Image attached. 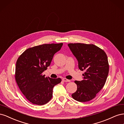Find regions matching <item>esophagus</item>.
<instances>
[{
  "instance_id": "esophagus-1",
  "label": "esophagus",
  "mask_w": 124,
  "mask_h": 124,
  "mask_svg": "<svg viewBox=\"0 0 124 124\" xmlns=\"http://www.w3.org/2000/svg\"><path fill=\"white\" fill-rule=\"evenodd\" d=\"M62 81H63V82H70V80H68V79H67V78H62Z\"/></svg>"
}]
</instances>
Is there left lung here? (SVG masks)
<instances>
[{
	"label": "left lung",
	"instance_id": "left-lung-1",
	"mask_svg": "<svg viewBox=\"0 0 124 124\" xmlns=\"http://www.w3.org/2000/svg\"><path fill=\"white\" fill-rule=\"evenodd\" d=\"M68 46L78 60V68L85 71L83 80L74 81L77 90L71 96L79 102H87L95 98L106 83L109 70L107 55L93 44L78 43Z\"/></svg>",
	"mask_w": 124,
	"mask_h": 124
}]
</instances>
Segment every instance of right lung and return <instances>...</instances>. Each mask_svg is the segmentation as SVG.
<instances>
[{
    "label": "right lung",
    "mask_w": 124,
    "mask_h": 124,
    "mask_svg": "<svg viewBox=\"0 0 124 124\" xmlns=\"http://www.w3.org/2000/svg\"><path fill=\"white\" fill-rule=\"evenodd\" d=\"M62 45L52 43L33 46L18 58L15 78L22 93L32 103L41 106L47 103L53 96L54 86L61 82V78L45 77L42 73Z\"/></svg>",
    "instance_id": "obj_1"
}]
</instances>
